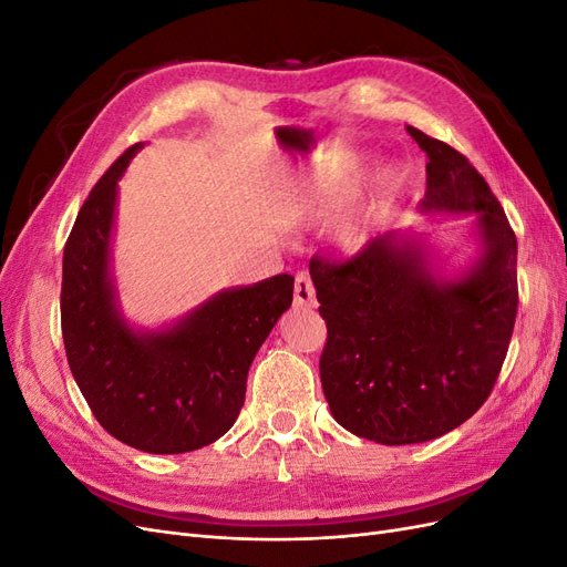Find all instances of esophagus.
I'll use <instances>...</instances> for the list:
<instances>
[{"label": "esophagus", "mask_w": 567, "mask_h": 567, "mask_svg": "<svg viewBox=\"0 0 567 567\" xmlns=\"http://www.w3.org/2000/svg\"><path fill=\"white\" fill-rule=\"evenodd\" d=\"M296 307H317V290L312 286V279L307 274H298L296 277Z\"/></svg>", "instance_id": "34e87169"}]
</instances>
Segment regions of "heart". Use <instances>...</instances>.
<instances>
[{
  "mask_svg": "<svg viewBox=\"0 0 567 567\" xmlns=\"http://www.w3.org/2000/svg\"><path fill=\"white\" fill-rule=\"evenodd\" d=\"M362 167L359 163L333 165L326 163L315 167L310 175H305L296 184V208L305 219H321L331 215L338 205L346 200L359 182ZM404 194V175L398 165H383L375 169L369 188V208L375 217L388 215ZM369 244V229L367 227H348L340 236V246L348 252L362 250Z\"/></svg>",
  "mask_w": 567,
  "mask_h": 567,
  "instance_id": "b5f03b06",
  "label": "heart"
}]
</instances>
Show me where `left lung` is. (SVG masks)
I'll use <instances>...</instances> for the list:
<instances>
[{
    "mask_svg": "<svg viewBox=\"0 0 567 567\" xmlns=\"http://www.w3.org/2000/svg\"><path fill=\"white\" fill-rule=\"evenodd\" d=\"M406 132L427 156L419 213L473 215V260L444 271L425 238L388 231L348 262H310L326 402L346 431L390 447L435 440L485 404L518 312V241L499 200L450 144Z\"/></svg>",
    "mask_w": 567,
    "mask_h": 567,
    "instance_id": "left-lung-1",
    "label": "left lung"
}]
</instances>
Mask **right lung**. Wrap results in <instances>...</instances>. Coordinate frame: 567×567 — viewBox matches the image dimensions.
Wrapping results in <instances>:
<instances>
[{
    "label": "right lung",
    "instance_id": "add662e5",
    "mask_svg": "<svg viewBox=\"0 0 567 567\" xmlns=\"http://www.w3.org/2000/svg\"><path fill=\"white\" fill-rule=\"evenodd\" d=\"M144 144L96 182L63 250L61 329L68 364L106 431L148 454H184L225 435L248 369L293 302V277L219 290L182 319L142 329L120 310L113 277L117 179Z\"/></svg>",
    "mask_w": 567,
    "mask_h": 567
}]
</instances>
